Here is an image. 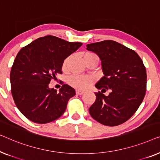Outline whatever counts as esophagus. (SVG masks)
Listing matches in <instances>:
<instances>
[{
  "mask_svg": "<svg viewBox=\"0 0 160 160\" xmlns=\"http://www.w3.org/2000/svg\"><path fill=\"white\" fill-rule=\"evenodd\" d=\"M83 93H84V91H80V90H76V94H78V95H82Z\"/></svg>",
  "mask_w": 160,
  "mask_h": 160,
  "instance_id": "obj_1",
  "label": "esophagus"
}]
</instances>
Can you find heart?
<instances>
[{
	"label": "heart",
	"instance_id": "obj_1",
	"mask_svg": "<svg viewBox=\"0 0 160 160\" xmlns=\"http://www.w3.org/2000/svg\"><path fill=\"white\" fill-rule=\"evenodd\" d=\"M91 57H97V56H96L95 53L92 52H88L85 54L84 58ZM70 58H71L70 57L65 58V60L64 61V62H63V64H62L63 69H66L67 64H68ZM93 81H94L93 78L91 77V76H85V75H72L71 76L68 80V82L71 86L80 90L87 89L88 88L90 85L93 83Z\"/></svg>",
	"mask_w": 160,
	"mask_h": 160
}]
</instances>
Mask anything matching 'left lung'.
Instances as JSON below:
<instances>
[{
    "mask_svg": "<svg viewBox=\"0 0 160 160\" xmlns=\"http://www.w3.org/2000/svg\"><path fill=\"white\" fill-rule=\"evenodd\" d=\"M102 60L103 77L96 87L91 116L101 124L117 126L129 120L142 103L147 91V71L136 51L114 40L87 45ZM110 89L109 96L102 93Z\"/></svg>",
    "mask_w": 160,
    "mask_h": 160,
    "instance_id": "1",
    "label": "left lung"
}]
</instances>
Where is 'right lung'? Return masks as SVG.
Listing matches in <instances>:
<instances>
[{
    "label": "right lung",
    "mask_w": 160,
    "mask_h": 160,
    "mask_svg": "<svg viewBox=\"0 0 160 160\" xmlns=\"http://www.w3.org/2000/svg\"><path fill=\"white\" fill-rule=\"evenodd\" d=\"M82 45L47 35L17 53L10 72L12 94L17 107L32 122L48 123L64 114L69 99L75 95V89L64 84L57 92L48 84L62 74L65 58Z\"/></svg>",
    "instance_id": "obj_1"
}]
</instances>
